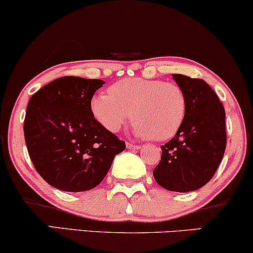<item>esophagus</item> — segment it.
Listing matches in <instances>:
<instances>
[{
	"instance_id": "obj_1",
	"label": "esophagus",
	"mask_w": 253,
	"mask_h": 253,
	"mask_svg": "<svg viewBox=\"0 0 253 253\" xmlns=\"http://www.w3.org/2000/svg\"><path fill=\"white\" fill-rule=\"evenodd\" d=\"M126 147L130 150H134V149H140L141 148V146H137V145H133V143H127Z\"/></svg>"
}]
</instances>
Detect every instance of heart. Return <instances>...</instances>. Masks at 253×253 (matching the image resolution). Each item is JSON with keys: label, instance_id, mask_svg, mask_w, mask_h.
<instances>
[{"label": "heart", "instance_id": "1", "mask_svg": "<svg viewBox=\"0 0 253 253\" xmlns=\"http://www.w3.org/2000/svg\"><path fill=\"white\" fill-rule=\"evenodd\" d=\"M108 91L110 93H97L91 99L92 116L108 132H119L132 118L137 136L165 141L183 125L187 99L175 83L125 78Z\"/></svg>", "mask_w": 253, "mask_h": 253}]
</instances>
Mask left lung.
I'll return each instance as SVG.
<instances>
[{"instance_id":"1","label":"left lung","mask_w":253,"mask_h":253,"mask_svg":"<svg viewBox=\"0 0 253 253\" xmlns=\"http://www.w3.org/2000/svg\"><path fill=\"white\" fill-rule=\"evenodd\" d=\"M183 89L187 113L183 125L162 154L153 175L159 185L177 193L197 190L211 180L226 146L225 111L218 95L202 79L174 73Z\"/></svg>"}]
</instances>
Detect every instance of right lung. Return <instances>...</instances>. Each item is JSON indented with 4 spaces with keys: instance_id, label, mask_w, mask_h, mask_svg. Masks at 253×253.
Segmentation results:
<instances>
[{
    "instance_id": "obj_1",
    "label": "right lung",
    "mask_w": 253,
    "mask_h": 253,
    "mask_svg": "<svg viewBox=\"0 0 253 253\" xmlns=\"http://www.w3.org/2000/svg\"><path fill=\"white\" fill-rule=\"evenodd\" d=\"M104 84L100 79L62 77L29 100L23 127L29 156L38 174L57 189H93L126 148L91 113V99Z\"/></svg>"
}]
</instances>
